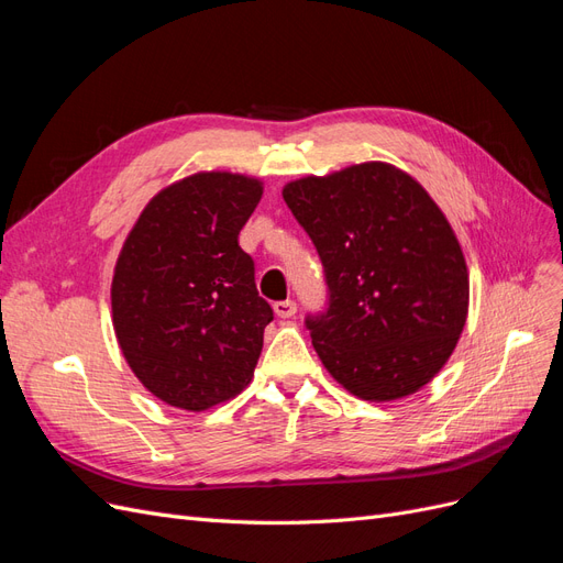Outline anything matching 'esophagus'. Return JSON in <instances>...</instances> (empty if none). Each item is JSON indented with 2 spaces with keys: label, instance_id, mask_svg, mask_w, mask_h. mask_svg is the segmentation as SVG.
I'll return each mask as SVG.
<instances>
[{
  "label": "esophagus",
  "instance_id": "obj_1",
  "mask_svg": "<svg viewBox=\"0 0 563 563\" xmlns=\"http://www.w3.org/2000/svg\"><path fill=\"white\" fill-rule=\"evenodd\" d=\"M296 302L294 300H279V302H275V314L279 317V319H288V317H294L296 314Z\"/></svg>",
  "mask_w": 563,
  "mask_h": 563
}]
</instances>
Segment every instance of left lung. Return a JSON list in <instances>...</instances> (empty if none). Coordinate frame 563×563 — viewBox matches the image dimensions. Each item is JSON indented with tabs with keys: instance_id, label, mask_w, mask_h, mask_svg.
<instances>
[{
	"instance_id": "obj_1",
	"label": "left lung",
	"mask_w": 563,
	"mask_h": 563,
	"mask_svg": "<svg viewBox=\"0 0 563 563\" xmlns=\"http://www.w3.org/2000/svg\"><path fill=\"white\" fill-rule=\"evenodd\" d=\"M329 284L308 319L331 378L364 401L416 395L444 368L470 310V272L444 211L387 162L284 185Z\"/></svg>"
}]
</instances>
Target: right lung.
Returning <instances> with one entry per match:
<instances>
[{"instance_id":"obj_1","label":"right lung","mask_w":563,"mask_h":563,"mask_svg":"<svg viewBox=\"0 0 563 563\" xmlns=\"http://www.w3.org/2000/svg\"><path fill=\"white\" fill-rule=\"evenodd\" d=\"M263 180L197 172L152 197L112 275V327L133 376L183 411H207L251 383L272 308L240 230Z\"/></svg>"}]
</instances>
